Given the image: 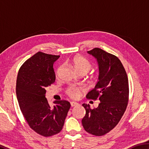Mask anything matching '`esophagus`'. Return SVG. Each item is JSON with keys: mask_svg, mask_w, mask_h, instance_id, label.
<instances>
[{"mask_svg": "<svg viewBox=\"0 0 149 149\" xmlns=\"http://www.w3.org/2000/svg\"><path fill=\"white\" fill-rule=\"evenodd\" d=\"M70 104H71V106L73 107H75V106L78 105V103L76 102H70Z\"/></svg>", "mask_w": 149, "mask_h": 149, "instance_id": "1", "label": "esophagus"}]
</instances>
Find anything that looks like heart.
<instances>
[{"label": "heart", "instance_id": "heart-1", "mask_svg": "<svg viewBox=\"0 0 149 149\" xmlns=\"http://www.w3.org/2000/svg\"><path fill=\"white\" fill-rule=\"evenodd\" d=\"M72 64L74 65L75 69L76 71L79 73V74H86L89 72L92 68V64L89 60L81 56H76L73 58L72 60ZM61 70V68H59L57 71V75L59 74ZM84 90V88L82 87H77L74 85H71L67 88L66 93L67 95L70 96V97L76 99L79 97L81 92Z\"/></svg>", "mask_w": 149, "mask_h": 149}]
</instances>
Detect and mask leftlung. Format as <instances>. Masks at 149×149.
<instances>
[{
  "mask_svg": "<svg viewBox=\"0 0 149 149\" xmlns=\"http://www.w3.org/2000/svg\"><path fill=\"white\" fill-rule=\"evenodd\" d=\"M97 58L99 66V81L87 99L100 100L99 107L91 109L83 104L86 113L81 122L90 134L102 136L117 125L123 116L129 100V83L125 70L115 55L95 48L87 51Z\"/></svg>",
  "mask_w": 149,
  "mask_h": 149,
  "instance_id": "8db88e82",
  "label": "left lung"
}]
</instances>
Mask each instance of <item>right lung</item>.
<instances>
[{"mask_svg":"<svg viewBox=\"0 0 149 149\" xmlns=\"http://www.w3.org/2000/svg\"><path fill=\"white\" fill-rule=\"evenodd\" d=\"M59 57L37 52L22 64L17 77L16 91L20 110L29 127L44 137L62 130L71 106L67 100H56L52 108L45 97L46 88L56 79L53 64Z\"/></svg>","mask_w":149,"mask_h":149,"instance_id":"obj_1","label":"right lung"}]
</instances>
